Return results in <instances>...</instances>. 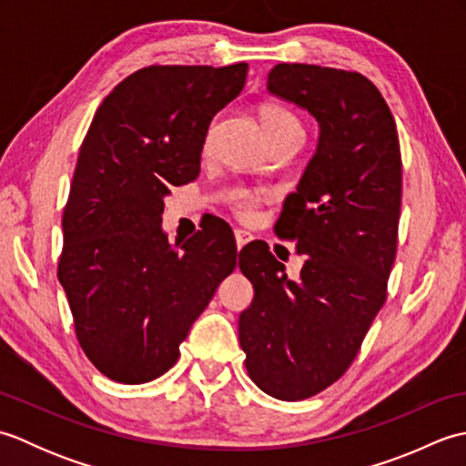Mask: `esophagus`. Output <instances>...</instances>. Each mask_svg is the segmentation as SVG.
I'll return each mask as SVG.
<instances>
[{
    "instance_id": "1",
    "label": "esophagus",
    "mask_w": 466,
    "mask_h": 466,
    "mask_svg": "<svg viewBox=\"0 0 466 466\" xmlns=\"http://www.w3.org/2000/svg\"><path fill=\"white\" fill-rule=\"evenodd\" d=\"M234 238H236V248H238V252H240L242 246H246L252 240V234L244 232V230H234Z\"/></svg>"
}]
</instances>
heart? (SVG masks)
<instances>
[{
    "label": "heart",
    "instance_id": "1",
    "mask_svg": "<svg viewBox=\"0 0 466 466\" xmlns=\"http://www.w3.org/2000/svg\"><path fill=\"white\" fill-rule=\"evenodd\" d=\"M260 126L268 137V144L284 137H302L304 127L302 122L292 112L282 106H262L260 107ZM264 198L260 190H238L232 196V208L238 216H250L252 208Z\"/></svg>",
    "mask_w": 466,
    "mask_h": 466
}]
</instances>
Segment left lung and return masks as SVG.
I'll list each match as a JSON object with an SVG mask.
<instances>
[{
    "label": "left lung",
    "mask_w": 466,
    "mask_h": 466,
    "mask_svg": "<svg viewBox=\"0 0 466 466\" xmlns=\"http://www.w3.org/2000/svg\"><path fill=\"white\" fill-rule=\"evenodd\" d=\"M268 92L314 116L319 146L296 192L286 196L280 238L304 256L290 280L260 244L240 270L254 300L238 319L246 370L260 390L302 400L349 370L386 300L397 256L402 162L397 124L359 72L279 64Z\"/></svg>",
    "instance_id": "1"
}]
</instances>
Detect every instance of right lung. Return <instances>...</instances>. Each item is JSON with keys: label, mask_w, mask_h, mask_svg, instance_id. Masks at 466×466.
Instances as JSON below:
<instances>
[{"label": "right lung", "mask_w": 466, "mask_h": 466, "mask_svg": "<svg viewBox=\"0 0 466 466\" xmlns=\"http://www.w3.org/2000/svg\"><path fill=\"white\" fill-rule=\"evenodd\" d=\"M248 64L147 66L106 96L87 130L64 208V286L82 350L107 379L142 384L180 344L238 264L218 220L180 248L162 230L170 186L200 174L212 117L242 92Z\"/></svg>", "instance_id": "right-lung-1"}]
</instances>
